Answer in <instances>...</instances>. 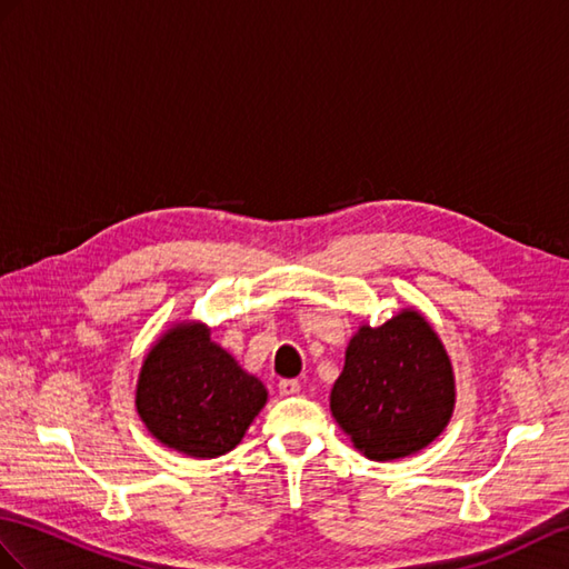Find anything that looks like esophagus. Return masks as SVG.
Here are the masks:
<instances>
[{"label":"esophagus","instance_id":"34e87169","mask_svg":"<svg viewBox=\"0 0 569 569\" xmlns=\"http://www.w3.org/2000/svg\"><path fill=\"white\" fill-rule=\"evenodd\" d=\"M277 389H280L282 396H295V393L301 391V383H299L297 379H282L280 386H277Z\"/></svg>","mask_w":569,"mask_h":569}]
</instances>
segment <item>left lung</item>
<instances>
[{"label":"left lung","instance_id":"obj_1","mask_svg":"<svg viewBox=\"0 0 569 569\" xmlns=\"http://www.w3.org/2000/svg\"><path fill=\"white\" fill-rule=\"evenodd\" d=\"M453 403L451 359L415 309L379 328H359L330 391L332 418L371 461H396L432 445Z\"/></svg>","mask_w":569,"mask_h":569}]
</instances>
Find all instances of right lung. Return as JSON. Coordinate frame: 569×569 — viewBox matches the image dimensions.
<instances>
[{
    "label": "right lung",
    "instance_id": "1",
    "mask_svg": "<svg viewBox=\"0 0 569 569\" xmlns=\"http://www.w3.org/2000/svg\"><path fill=\"white\" fill-rule=\"evenodd\" d=\"M266 400L262 381L212 342L202 323H178L151 345L134 393L151 437L192 459L237 447Z\"/></svg>",
    "mask_w": 569,
    "mask_h": 569
}]
</instances>
